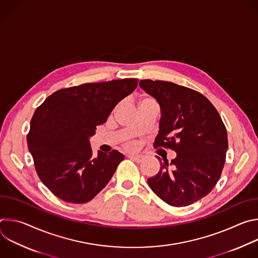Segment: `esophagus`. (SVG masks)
<instances>
[{"instance_id": "obj_1", "label": "esophagus", "mask_w": 258, "mask_h": 258, "mask_svg": "<svg viewBox=\"0 0 258 258\" xmlns=\"http://www.w3.org/2000/svg\"><path fill=\"white\" fill-rule=\"evenodd\" d=\"M127 157L131 158L132 160H134L135 162H138V163L142 162V160H143V156H141V155H133V154H131Z\"/></svg>"}]
</instances>
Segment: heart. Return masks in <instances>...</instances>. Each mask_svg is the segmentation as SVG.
<instances>
[{"instance_id": "1", "label": "heart", "mask_w": 258, "mask_h": 258, "mask_svg": "<svg viewBox=\"0 0 258 258\" xmlns=\"http://www.w3.org/2000/svg\"><path fill=\"white\" fill-rule=\"evenodd\" d=\"M137 103H138V106H141V105L146 104V103H155V101L152 98L148 97V96H141L138 99ZM125 146H126V148H128V149H135L137 147V144H136V142H128V143H126Z\"/></svg>"}]
</instances>
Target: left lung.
<instances>
[{"mask_svg": "<svg viewBox=\"0 0 258 258\" xmlns=\"http://www.w3.org/2000/svg\"><path fill=\"white\" fill-rule=\"evenodd\" d=\"M140 87L160 106L154 148H169L176 157L160 162L148 178L151 190L165 203L182 207L208 195L222 174L228 150L226 126L217 110L202 94L163 81H140Z\"/></svg>", "mask_w": 258, "mask_h": 258, "instance_id": "8db88e82", "label": "left lung"}]
</instances>
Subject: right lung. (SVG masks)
I'll use <instances>...</instances> for the list:
<instances>
[{"mask_svg": "<svg viewBox=\"0 0 258 258\" xmlns=\"http://www.w3.org/2000/svg\"><path fill=\"white\" fill-rule=\"evenodd\" d=\"M137 79L114 80L59 90L36 108L27 146L44 185L59 199L86 203L102 191L124 156L98 151L90 138L113 108L132 94Z\"/></svg>", "mask_w": 258, "mask_h": 258, "instance_id": "1", "label": "right lung"}]
</instances>
